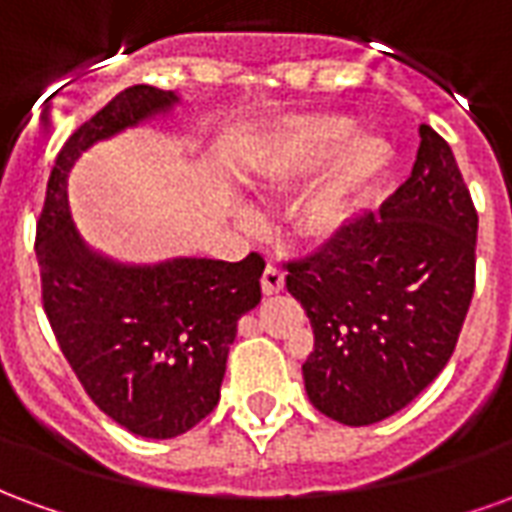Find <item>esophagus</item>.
<instances>
[{
  "mask_svg": "<svg viewBox=\"0 0 512 512\" xmlns=\"http://www.w3.org/2000/svg\"><path fill=\"white\" fill-rule=\"evenodd\" d=\"M260 285H263V293H266V296H274V293H279V290L285 288V274H282L277 266H266Z\"/></svg>",
  "mask_w": 512,
  "mask_h": 512,
  "instance_id": "esophagus-1",
  "label": "esophagus"
}]
</instances>
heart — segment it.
Masks as SVG:
<instances>
[{
	"label": "heart",
	"instance_id": "1",
	"mask_svg": "<svg viewBox=\"0 0 512 512\" xmlns=\"http://www.w3.org/2000/svg\"><path fill=\"white\" fill-rule=\"evenodd\" d=\"M392 164V147L370 131H356L340 112H307L282 120L252 158L249 186L263 200L304 191L293 224L307 241H329L354 219L359 202L376 189ZM238 219L255 224V213L238 208Z\"/></svg>",
	"mask_w": 512,
	"mask_h": 512
}]
</instances>
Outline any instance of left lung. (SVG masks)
Here are the masks:
<instances>
[{"label": "left lung", "instance_id": "8db88e82", "mask_svg": "<svg viewBox=\"0 0 512 512\" xmlns=\"http://www.w3.org/2000/svg\"><path fill=\"white\" fill-rule=\"evenodd\" d=\"M477 211L450 145L419 126L417 161L378 213L288 263L315 345L301 365L312 406L343 425L406 408L450 362L474 293Z\"/></svg>", "mask_w": 512, "mask_h": 512}]
</instances>
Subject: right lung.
<instances>
[{
    "label": "right lung",
    "instance_id": "1",
    "mask_svg": "<svg viewBox=\"0 0 512 512\" xmlns=\"http://www.w3.org/2000/svg\"><path fill=\"white\" fill-rule=\"evenodd\" d=\"M180 104L134 84L76 128L51 169L35 255L43 310L84 392L145 439H175L219 403L241 315L260 304L266 260L172 257L126 266L84 244L68 211V172L87 147Z\"/></svg>",
    "mask_w": 512,
    "mask_h": 512
}]
</instances>
